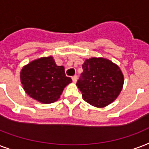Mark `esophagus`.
I'll return each mask as SVG.
<instances>
[{
  "mask_svg": "<svg viewBox=\"0 0 149 149\" xmlns=\"http://www.w3.org/2000/svg\"><path fill=\"white\" fill-rule=\"evenodd\" d=\"M72 81H73V82H76L77 81V79H78V76L77 75H74L72 76Z\"/></svg>",
  "mask_w": 149,
  "mask_h": 149,
  "instance_id": "34e87169",
  "label": "esophagus"
}]
</instances>
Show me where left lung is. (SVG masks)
Instances as JSON below:
<instances>
[{"label": "left lung", "mask_w": 149, "mask_h": 149, "mask_svg": "<svg viewBox=\"0 0 149 149\" xmlns=\"http://www.w3.org/2000/svg\"><path fill=\"white\" fill-rule=\"evenodd\" d=\"M76 85L83 100L95 107H104L116 100L124 85V76L117 65L107 59L93 57L85 61Z\"/></svg>", "instance_id": "8db88e82"}]
</instances>
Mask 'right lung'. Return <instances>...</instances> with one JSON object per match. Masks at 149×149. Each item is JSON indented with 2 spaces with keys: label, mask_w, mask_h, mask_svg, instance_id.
<instances>
[{
  "label": "right lung",
  "mask_w": 149,
  "mask_h": 149,
  "mask_svg": "<svg viewBox=\"0 0 149 149\" xmlns=\"http://www.w3.org/2000/svg\"><path fill=\"white\" fill-rule=\"evenodd\" d=\"M72 81L63 66H57L52 56L30 62L21 71V82L25 93L42 103L58 100L66 85Z\"/></svg>",
  "instance_id": "obj_1"
}]
</instances>
